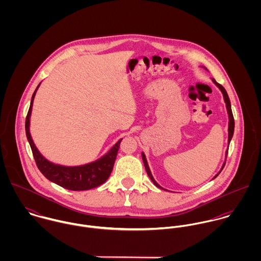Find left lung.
<instances>
[{
  "label": "left lung",
  "mask_w": 261,
  "mask_h": 261,
  "mask_svg": "<svg viewBox=\"0 0 261 261\" xmlns=\"http://www.w3.org/2000/svg\"><path fill=\"white\" fill-rule=\"evenodd\" d=\"M213 80V82L219 87V89L221 90V92L223 93V97L224 100H225V103H226V109H227V112H228V115H229V125H228V144H230V141H231V139H232V137H233V133H234V117H233V113H232V110H231V103H230V100H229V97H228V94H227V92H226V90H225V88H224L223 86L221 85V84H219L218 82H216V80L215 79H212ZM227 154H228V149L226 150V156H227ZM142 158H143V162H144V165H145V168H146V171H147V174H148V176L149 177V179L152 181V183L155 185V186L158 187V188H161V189H164V188H162V187L160 186L155 181H154V179L152 178V175H151V173H150V170H149V165H148V162H147V159H146V155H145V153L144 152H142ZM224 166H225V163L223 164V167H222V169H221V171L223 170ZM220 171V172H221ZM220 172L214 177V179L220 174ZM165 190V189H164Z\"/></svg>",
  "instance_id": "left-lung-1"
}]
</instances>
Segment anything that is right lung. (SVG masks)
I'll use <instances>...</instances> for the list:
<instances>
[{
    "label": "right lung",
    "mask_w": 261,
    "mask_h": 261,
    "mask_svg": "<svg viewBox=\"0 0 261 261\" xmlns=\"http://www.w3.org/2000/svg\"><path fill=\"white\" fill-rule=\"evenodd\" d=\"M39 85L32 95L30 109L27 113L26 122H25L26 136L32 149L38 169L49 181L67 190L84 191V190H89L95 187L100 186L111 176L113 165L116 159V154L119 149V144L122 139L119 140L112 147L111 150L108 153H106L103 156H101L95 162H92L86 165L76 166V167H66V166H61V165H57L49 162L38 150L30 135V128H29L33 100H34Z\"/></svg>",
    "instance_id": "obj_1"
}]
</instances>
